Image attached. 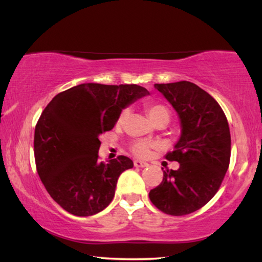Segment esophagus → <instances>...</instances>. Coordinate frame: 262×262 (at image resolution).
I'll list each match as a JSON object with an SVG mask.
<instances>
[{
    "instance_id": "esophagus-1",
    "label": "esophagus",
    "mask_w": 262,
    "mask_h": 262,
    "mask_svg": "<svg viewBox=\"0 0 262 262\" xmlns=\"http://www.w3.org/2000/svg\"><path fill=\"white\" fill-rule=\"evenodd\" d=\"M134 164H135L136 168H146V166L149 165L146 162L139 161V159H136V161L134 162Z\"/></svg>"
}]
</instances>
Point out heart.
I'll list each match as a JSON object with an SVG mask.
<instances>
[{
  "label": "heart",
  "mask_w": 262,
  "mask_h": 262,
  "mask_svg": "<svg viewBox=\"0 0 262 262\" xmlns=\"http://www.w3.org/2000/svg\"><path fill=\"white\" fill-rule=\"evenodd\" d=\"M146 112H147V115H149L150 118L152 119L154 123L162 118H166L169 120V116H170L169 110L166 108L165 106H163L161 104H147ZM127 116H128V110H123L119 115L118 123L119 124L124 123L125 120H126ZM132 151H134L135 155H137V156H139V157H145L149 155L150 144L146 142H137L132 145Z\"/></svg>",
  "instance_id": "heart-1"
}]
</instances>
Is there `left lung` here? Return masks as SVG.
<instances>
[{
    "mask_svg": "<svg viewBox=\"0 0 262 262\" xmlns=\"http://www.w3.org/2000/svg\"><path fill=\"white\" fill-rule=\"evenodd\" d=\"M177 112L181 136L168 161L177 170L163 171L162 183L149 197L163 213L182 216L199 210L213 199L228 170L229 125L221 106L194 82L155 84Z\"/></svg>",
    "mask_w": 262,
    "mask_h": 262,
    "instance_id": "obj_1",
    "label": "left lung"
}]
</instances>
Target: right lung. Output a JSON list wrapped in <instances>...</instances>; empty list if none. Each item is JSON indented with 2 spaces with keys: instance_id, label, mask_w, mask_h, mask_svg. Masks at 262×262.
Listing matches in <instances>:
<instances>
[{
  "instance_id": "right-lung-1",
  "label": "right lung",
  "mask_w": 262,
  "mask_h": 262,
  "mask_svg": "<svg viewBox=\"0 0 262 262\" xmlns=\"http://www.w3.org/2000/svg\"><path fill=\"white\" fill-rule=\"evenodd\" d=\"M149 94L135 84L89 82L56 94L41 113L34 135L37 173L68 213L91 216L111 203L120 173L134 162L125 156L98 161L99 137L115 127L124 108Z\"/></svg>"
}]
</instances>
